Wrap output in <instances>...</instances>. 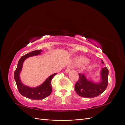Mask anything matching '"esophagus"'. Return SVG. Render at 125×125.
<instances>
[{
  "instance_id": "obj_1",
  "label": "esophagus",
  "mask_w": 125,
  "mask_h": 125,
  "mask_svg": "<svg viewBox=\"0 0 125 125\" xmlns=\"http://www.w3.org/2000/svg\"><path fill=\"white\" fill-rule=\"evenodd\" d=\"M71 69V67H70V66H69V67H68L66 69V70H65V72L66 73H69V71Z\"/></svg>"
}]
</instances>
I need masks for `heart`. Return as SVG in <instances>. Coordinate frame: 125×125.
<instances>
[{
  "instance_id": "heart-1",
  "label": "heart",
  "mask_w": 125,
  "mask_h": 125,
  "mask_svg": "<svg viewBox=\"0 0 125 125\" xmlns=\"http://www.w3.org/2000/svg\"><path fill=\"white\" fill-rule=\"evenodd\" d=\"M74 62L77 64H82L86 62H87V60L86 58L82 57H77L75 59Z\"/></svg>"
}]
</instances>
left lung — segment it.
I'll return each instance as SVG.
<instances>
[{"label": "left lung", "instance_id": "8db88e82", "mask_svg": "<svg viewBox=\"0 0 125 125\" xmlns=\"http://www.w3.org/2000/svg\"><path fill=\"white\" fill-rule=\"evenodd\" d=\"M102 63H104L103 60ZM101 81L99 83H95L88 81L84 75L79 74V79L74 85L75 92L79 96L86 98H92L100 95L107 88L108 85V70L106 67L102 68Z\"/></svg>", "mask_w": 125, "mask_h": 125}]
</instances>
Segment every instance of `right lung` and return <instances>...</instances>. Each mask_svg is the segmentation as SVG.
Here are the masks:
<instances>
[{
    "mask_svg": "<svg viewBox=\"0 0 125 125\" xmlns=\"http://www.w3.org/2000/svg\"><path fill=\"white\" fill-rule=\"evenodd\" d=\"M41 50H36L29 52L28 54L22 56L19 60L17 68L14 71V78L16 82L17 88L19 92L26 97L32 100H42L50 95L52 91V87L51 84L52 80L56 74L54 73L49 77L43 83L36 88H29L22 83L20 79L19 74L22 70L23 62L29 57L36 56L41 54Z\"/></svg>",
    "mask_w": 125,
    "mask_h": 125,
    "instance_id": "right-lung-1",
    "label": "right lung"
}]
</instances>
